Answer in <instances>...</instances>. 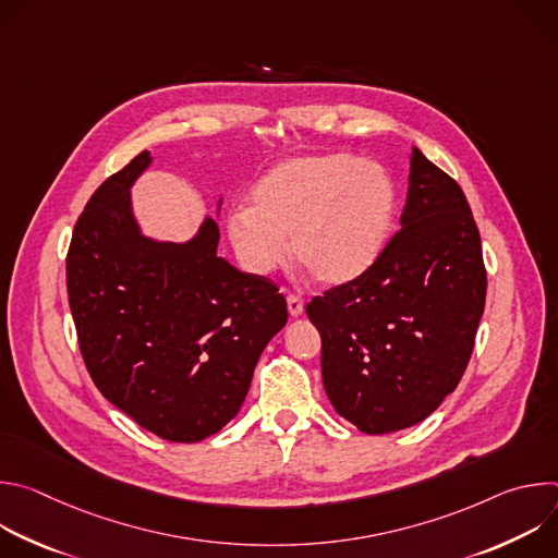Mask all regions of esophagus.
<instances>
[{
    "label": "esophagus",
    "mask_w": 558,
    "mask_h": 558,
    "mask_svg": "<svg viewBox=\"0 0 558 558\" xmlns=\"http://www.w3.org/2000/svg\"><path fill=\"white\" fill-rule=\"evenodd\" d=\"M287 308H289V313L295 317V315H300L302 311H304V302H302V298L300 295H295V293H289L287 295Z\"/></svg>",
    "instance_id": "1"
}]
</instances>
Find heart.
Returning a JSON list of instances; mask_svg holds the SVG:
<instances>
[{"instance_id":"heart-1","label":"heart","mask_w":558,"mask_h":558,"mask_svg":"<svg viewBox=\"0 0 558 558\" xmlns=\"http://www.w3.org/2000/svg\"><path fill=\"white\" fill-rule=\"evenodd\" d=\"M390 172L353 154H313L274 166L250 192L247 209L227 218L238 263L254 276L293 260L317 282L340 287L364 276L384 254L397 216Z\"/></svg>"}]
</instances>
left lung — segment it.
I'll use <instances>...</instances> for the list:
<instances>
[{"label": "left lung", "mask_w": 558, "mask_h": 558, "mask_svg": "<svg viewBox=\"0 0 558 558\" xmlns=\"http://www.w3.org/2000/svg\"><path fill=\"white\" fill-rule=\"evenodd\" d=\"M400 222L373 269L306 304L329 400L368 435L420 424L457 388L486 306L470 205L417 147Z\"/></svg>", "instance_id": "left-lung-1"}]
</instances>
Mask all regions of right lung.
I'll list each match as a JSON object with an SVG mask.
<instances>
[{
	"label": "right lung",
	"instance_id": "right-lung-1",
	"mask_svg": "<svg viewBox=\"0 0 558 558\" xmlns=\"http://www.w3.org/2000/svg\"><path fill=\"white\" fill-rule=\"evenodd\" d=\"M141 151L90 196L65 256L78 351L101 395L156 437L194 444L241 411L267 342L287 325L278 284L216 256L207 218L185 245L141 235L130 187Z\"/></svg>",
	"mask_w": 558,
	"mask_h": 558
}]
</instances>
